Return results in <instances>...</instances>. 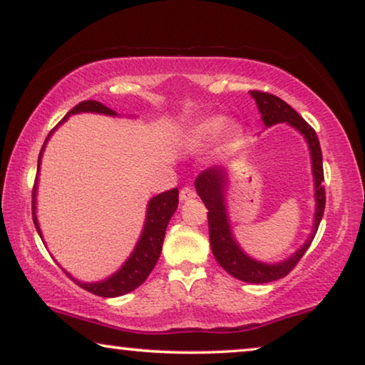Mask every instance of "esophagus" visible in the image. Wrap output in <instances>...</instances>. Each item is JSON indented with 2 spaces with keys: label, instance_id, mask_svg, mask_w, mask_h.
<instances>
[{
  "label": "esophagus",
  "instance_id": "esophagus-1",
  "mask_svg": "<svg viewBox=\"0 0 365 365\" xmlns=\"http://www.w3.org/2000/svg\"><path fill=\"white\" fill-rule=\"evenodd\" d=\"M194 197H196V191L189 186H184L181 189V192H179V199H181V201H189V199H194Z\"/></svg>",
  "mask_w": 365,
  "mask_h": 365
}]
</instances>
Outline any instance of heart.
<instances>
[{
    "mask_svg": "<svg viewBox=\"0 0 365 365\" xmlns=\"http://www.w3.org/2000/svg\"><path fill=\"white\" fill-rule=\"evenodd\" d=\"M227 131L226 128V119L222 116H211L199 121L196 126L189 133V141L191 144H202L206 141H211L212 138H216L219 133Z\"/></svg>",
    "mask_w": 365,
    "mask_h": 365,
    "instance_id": "b5f03b06",
    "label": "heart"
}]
</instances>
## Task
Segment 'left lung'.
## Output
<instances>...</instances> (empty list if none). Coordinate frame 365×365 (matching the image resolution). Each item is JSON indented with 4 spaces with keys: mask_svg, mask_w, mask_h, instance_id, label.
Returning <instances> with one entry per match:
<instances>
[{
    "mask_svg": "<svg viewBox=\"0 0 365 365\" xmlns=\"http://www.w3.org/2000/svg\"><path fill=\"white\" fill-rule=\"evenodd\" d=\"M251 96L256 99V104L261 113V118L266 128L277 123H287L292 128H296L299 133L304 134L306 141L311 149L312 159V174H314V189H316V214H314V226L311 237L304 242L301 249H297L291 257L282 262L266 264L256 259L249 257L246 252L239 247V244L234 239L229 226L227 209L224 202V189L227 184L226 169L209 168L202 171L196 178V191L199 197L202 199L204 206L207 207V222H209V241L214 257L219 262L224 271L231 274L232 277L244 282L252 284H266L277 281V279L286 277L306 251L311 246L314 236H316L319 224L324 216V207H326V189H324V169H322V151L319 144L317 134L294 109L289 106L281 98L274 96L271 93L251 91Z\"/></svg>",
    "mask_w": 365,
    "mask_h": 365,
    "instance_id": "obj_1",
    "label": "left lung"
}]
</instances>
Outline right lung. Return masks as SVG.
I'll use <instances>...</instances> for the list:
<instances>
[{"instance_id": "obj_1", "label": "right lung", "mask_w": 365, "mask_h": 365, "mask_svg": "<svg viewBox=\"0 0 365 365\" xmlns=\"http://www.w3.org/2000/svg\"><path fill=\"white\" fill-rule=\"evenodd\" d=\"M76 113H99V114H108V116H116V113H114L113 109H109L108 106H104L103 103H98V101H81L68 113V116H71V114H76ZM66 118H63L61 123L66 121ZM51 133L48 134L46 141L49 139V136H51ZM46 141H44V144H46ZM44 144L38 158V171H39V163H41ZM178 204H179L178 187L158 194V196H154L151 201L148 202L146 222H144L141 237H139L136 247H134L131 256L128 257V261L124 262L123 267L119 269L118 272H114L113 276H109L101 282H79L76 279L69 276L68 272L66 274L78 284L79 287H83L84 291L91 294H96L99 297H118V296H123V294L134 291V289L139 287L144 281H146L154 266H156L158 259L161 256L166 227L169 221H171L173 214L176 212ZM33 222L39 234V237H43L41 229H39V224H38V217H36V182H34V187H33Z\"/></svg>"}]
</instances>
